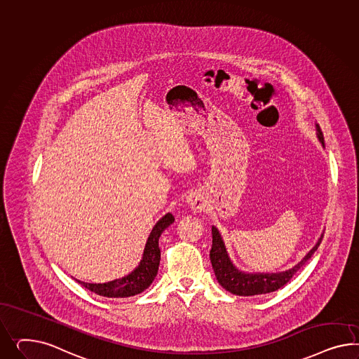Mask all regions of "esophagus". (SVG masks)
Returning <instances> with one entry per match:
<instances>
[{"mask_svg": "<svg viewBox=\"0 0 359 359\" xmlns=\"http://www.w3.org/2000/svg\"><path fill=\"white\" fill-rule=\"evenodd\" d=\"M188 205L194 209V210H201L204 208V201L201 198V196L198 194H191L188 196Z\"/></svg>", "mask_w": 359, "mask_h": 359, "instance_id": "obj_1", "label": "esophagus"}]
</instances>
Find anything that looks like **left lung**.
I'll use <instances>...</instances> for the list:
<instances>
[{
	"mask_svg": "<svg viewBox=\"0 0 359 359\" xmlns=\"http://www.w3.org/2000/svg\"><path fill=\"white\" fill-rule=\"evenodd\" d=\"M318 135H319L320 141L324 145V136L323 132L318 126ZM212 233H213V245L210 250V262L213 266L215 277L219 282V285L223 289H226L235 295L241 297H251V295H259V294H266L271 291L278 290L282 286H285L287 282L290 281L294 277V274L298 271H301L302 266L307 262V260L312 256V253L318 250V247L321 243V239L324 233L320 236L316 245L307 253L301 262H298L294 268L289 271H281V273H271V274H247L238 271L230 262L224 244L222 242V238L218 233L215 227H212Z\"/></svg>",
	"mask_w": 359,
	"mask_h": 359,
	"instance_id": "8db88e82",
	"label": "left lung"
}]
</instances>
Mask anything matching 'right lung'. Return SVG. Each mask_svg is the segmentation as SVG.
I'll return each mask as SVG.
<instances>
[{"mask_svg": "<svg viewBox=\"0 0 359 359\" xmlns=\"http://www.w3.org/2000/svg\"><path fill=\"white\" fill-rule=\"evenodd\" d=\"M174 221V215L171 213L165 214L162 219L158 221L146 243L142 260L136 269L126 277L106 283H86L77 280L78 283L85 286L88 290L107 298H126L146 290L151 285V282L154 281L155 276L158 273L161 260V250L158 243L159 236Z\"/></svg>", "mask_w": 359, "mask_h": 359, "instance_id": "add662e5", "label": "right lung"}]
</instances>
